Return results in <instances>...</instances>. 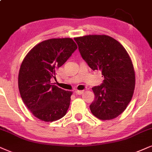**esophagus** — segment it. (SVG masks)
<instances>
[{"label":"esophagus","mask_w":152,"mask_h":152,"mask_svg":"<svg viewBox=\"0 0 152 152\" xmlns=\"http://www.w3.org/2000/svg\"><path fill=\"white\" fill-rule=\"evenodd\" d=\"M84 92H85V90H81V91L77 90V91H75V94H78V95H81Z\"/></svg>","instance_id":"1"}]
</instances>
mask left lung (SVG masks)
Here are the masks:
<instances>
[{
  "instance_id": "left-lung-1",
  "label": "left lung",
  "mask_w": 152,
  "mask_h": 152,
  "mask_svg": "<svg viewBox=\"0 0 152 152\" xmlns=\"http://www.w3.org/2000/svg\"><path fill=\"white\" fill-rule=\"evenodd\" d=\"M82 58L93 70L102 71L103 83L92 87L94 100L89 108L100 120L118 117L132 99L135 85L134 67L128 52L106 35L75 38Z\"/></svg>"
}]
</instances>
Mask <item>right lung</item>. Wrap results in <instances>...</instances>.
Listing matches in <instances>:
<instances>
[{"label":"right lung","instance_id":"obj_1","mask_svg":"<svg viewBox=\"0 0 152 152\" xmlns=\"http://www.w3.org/2000/svg\"><path fill=\"white\" fill-rule=\"evenodd\" d=\"M77 46L70 38L51 39L39 43L22 61L18 87L24 104L35 117L46 122L61 119L67 113L72 91L51 85L56 71Z\"/></svg>","mask_w":152,"mask_h":152}]
</instances>
